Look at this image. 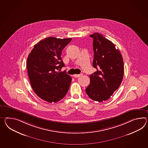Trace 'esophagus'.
<instances>
[{"label":"esophagus","mask_w":148,"mask_h":148,"mask_svg":"<svg viewBox=\"0 0 148 148\" xmlns=\"http://www.w3.org/2000/svg\"><path fill=\"white\" fill-rule=\"evenodd\" d=\"M82 75V74H74V75H73V76L74 77H79L80 76H81Z\"/></svg>","instance_id":"obj_1"}]
</instances>
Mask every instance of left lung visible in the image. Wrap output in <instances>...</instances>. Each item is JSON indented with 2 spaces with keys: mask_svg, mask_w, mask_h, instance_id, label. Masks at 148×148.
<instances>
[{
  "mask_svg": "<svg viewBox=\"0 0 148 148\" xmlns=\"http://www.w3.org/2000/svg\"><path fill=\"white\" fill-rule=\"evenodd\" d=\"M93 38V67L97 71L90 75V83L86 89L91 99L101 102L108 99L118 89L124 74L121 54L111 41L101 34L90 35Z\"/></svg>",
  "mask_w": 148,
  "mask_h": 148,
  "instance_id": "8db88e82",
  "label": "left lung"
}]
</instances>
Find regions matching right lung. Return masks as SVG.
Here are the masks:
<instances>
[{
    "mask_svg": "<svg viewBox=\"0 0 148 148\" xmlns=\"http://www.w3.org/2000/svg\"><path fill=\"white\" fill-rule=\"evenodd\" d=\"M72 38L47 37L35 45L29 53L27 67L31 86L35 94L49 103L64 97L72 81L66 71L57 72L65 66L61 60L62 50Z\"/></svg>",
    "mask_w": 148,
    "mask_h": 148,
    "instance_id": "obj_1",
    "label": "right lung"
}]
</instances>
